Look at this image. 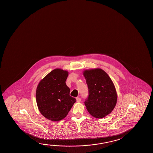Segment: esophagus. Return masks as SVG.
<instances>
[{
    "instance_id": "34e87169",
    "label": "esophagus",
    "mask_w": 153,
    "mask_h": 153,
    "mask_svg": "<svg viewBox=\"0 0 153 153\" xmlns=\"http://www.w3.org/2000/svg\"><path fill=\"white\" fill-rule=\"evenodd\" d=\"M76 101H77V102H81V100H81V99H80V97H76Z\"/></svg>"
}]
</instances>
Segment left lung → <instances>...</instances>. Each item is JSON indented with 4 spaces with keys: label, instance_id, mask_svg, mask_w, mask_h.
<instances>
[{
    "label": "left lung",
    "instance_id": "obj_1",
    "mask_svg": "<svg viewBox=\"0 0 153 153\" xmlns=\"http://www.w3.org/2000/svg\"><path fill=\"white\" fill-rule=\"evenodd\" d=\"M89 95L84 103L89 114L101 118L110 114L117 103V96L114 83L101 69L86 70L83 73Z\"/></svg>",
    "mask_w": 153,
    "mask_h": 153
}]
</instances>
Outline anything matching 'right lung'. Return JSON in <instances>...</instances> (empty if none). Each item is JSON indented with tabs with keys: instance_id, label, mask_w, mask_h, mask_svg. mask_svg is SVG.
Here are the masks:
<instances>
[{
	"instance_id": "1",
	"label": "right lung",
	"mask_w": 153,
	"mask_h": 153,
	"mask_svg": "<svg viewBox=\"0 0 153 153\" xmlns=\"http://www.w3.org/2000/svg\"><path fill=\"white\" fill-rule=\"evenodd\" d=\"M68 72L55 69L39 82L36 99L39 112L52 121H59L67 116L76 99L70 96V89L65 81Z\"/></svg>"
}]
</instances>
